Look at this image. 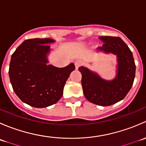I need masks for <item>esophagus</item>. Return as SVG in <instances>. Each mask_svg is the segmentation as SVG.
I'll return each mask as SVG.
<instances>
[{
	"label": "esophagus",
	"mask_w": 146,
	"mask_h": 146,
	"mask_svg": "<svg viewBox=\"0 0 146 146\" xmlns=\"http://www.w3.org/2000/svg\"><path fill=\"white\" fill-rule=\"evenodd\" d=\"M82 64V62L80 60H78V61H76V62H75V66H76V69H78V68L80 67V66H81Z\"/></svg>",
	"instance_id": "1"
}]
</instances>
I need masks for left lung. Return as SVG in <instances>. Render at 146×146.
I'll return each mask as SVG.
<instances>
[{"label": "left lung", "instance_id": "1", "mask_svg": "<svg viewBox=\"0 0 146 146\" xmlns=\"http://www.w3.org/2000/svg\"><path fill=\"white\" fill-rule=\"evenodd\" d=\"M103 42L99 51L117 55L116 77L111 80L102 78L98 73L84 66L79 67L82 74V87L86 99L100 106H110L123 100L133 85L136 65L133 54L126 44L120 37L100 36Z\"/></svg>", "mask_w": 146, "mask_h": 146}]
</instances>
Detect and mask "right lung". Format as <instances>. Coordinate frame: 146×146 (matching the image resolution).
<instances>
[{
    "label": "right lung",
    "instance_id": "right-lung-1",
    "mask_svg": "<svg viewBox=\"0 0 146 146\" xmlns=\"http://www.w3.org/2000/svg\"><path fill=\"white\" fill-rule=\"evenodd\" d=\"M49 38L24 41L11 56L9 77L13 90L23 102L36 108L55 104L63 95L64 85L74 64L57 68L48 62Z\"/></svg>",
    "mask_w": 146,
    "mask_h": 146
}]
</instances>
